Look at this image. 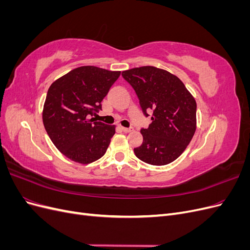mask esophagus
Returning <instances> with one entry per match:
<instances>
[{"label":"esophagus","instance_id":"obj_1","mask_svg":"<svg viewBox=\"0 0 250 250\" xmlns=\"http://www.w3.org/2000/svg\"><path fill=\"white\" fill-rule=\"evenodd\" d=\"M121 129L124 132H130L133 130V127H121Z\"/></svg>","mask_w":250,"mask_h":250}]
</instances>
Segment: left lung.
Listing matches in <instances>:
<instances>
[{
    "label": "left lung",
    "instance_id": "left-lung-1",
    "mask_svg": "<svg viewBox=\"0 0 250 250\" xmlns=\"http://www.w3.org/2000/svg\"><path fill=\"white\" fill-rule=\"evenodd\" d=\"M137 94L144 115L152 111V123L142 128L143 143L134 154L144 163L164 166L175 161L196 130V101L175 75L155 66L122 72Z\"/></svg>",
    "mask_w": 250,
    "mask_h": 250
}]
</instances>
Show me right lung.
Returning <instances> with one entry per match:
<instances>
[{
  "label": "right lung",
  "instance_id": "1",
  "mask_svg": "<svg viewBox=\"0 0 250 250\" xmlns=\"http://www.w3.org/2000/svg\"><path fill=\"white\" fill-rule=\"evenodd\" d=\"M121 72L93 65L79 66L52 83L42 110V122L55 147L70 160L90 164L104 155L115 125L97 122L94 113Z\"/></svg>",
  "mask_w": 250,
  "mask_h": 250
}]
</instances>
